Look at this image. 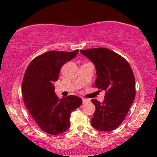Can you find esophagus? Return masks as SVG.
Masks as SVG:
<instances>
[{
	"label": "esophagus",
	"mask_w": 157,
	"mask_h": 157,
	"mask_svg": "<svg viewBox=\"0 0 157 157\" xmlns=\"http://www.w3.org/2000/svg\"><path fill=\"white\" fill-rule=\"evenodd\" d=\"M89 101H90L89 99H86V98H82V102H83V104H84V103H86V102H89Z\"/></svg>",
	"instance_id": "1"
}]
</instances>
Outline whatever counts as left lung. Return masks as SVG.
<instances>
[{
	"instance_id": "1",
	"label": "left lung",
	"mask_w": 157,
	"mask_h": 157,
	"mask_svg": "<svg viewBox=\"0 0 157 157\" xmlns=\"http://www.w3.org/2000/svg\"><path fill=\"white\" fill-rule=\"evenodd\" d=\"M95 65V86L105 90L104 101H91L96 106L91 124L96 129L111 132L121 124L136 96L135 78L128 62L106 48L81 50Z\"/></svg>"
}]
</instances>
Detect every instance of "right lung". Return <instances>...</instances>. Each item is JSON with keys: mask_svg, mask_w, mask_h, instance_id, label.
Here are the masks:
<instances>
[{"mask_svg": "<svg viewBox=\"0 0 157 157\" xmlns=\"http://www.w3.org/2000/svg\"><path fill=\"white\" fill-rule=\"evenodd\" d=\"M78 51L46 52L33 59L25 72L23 101L36 124L48 134L66 132L70 127L71 113L82 103L80 98L73 95L59 99L54 86L61 67L74 58Z\"/></svg>", "mask_w": 157, "mask_h": 157, "instance_id": "obj_1", "label": "right lung"}]
</instances>
